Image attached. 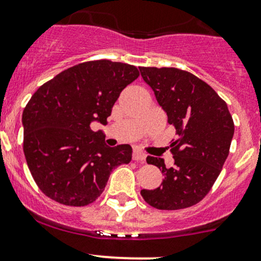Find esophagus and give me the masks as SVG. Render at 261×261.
Wrapping results in <instances>:
<instances>
[{
    "mask_svg": "<svg viewBox=\"0 0 261 261\" xmlns=\"http://www.w3.org/2000/svg\"><path fill=\"white\" fill-rule=\"evenodd\" d=\"M132 158H133V161H136V162L145 163V154L142 153V152H138V150L133 152V155H132Z\"/></svg>",
    "mask_w": 261,
    "mask_h": 261,
    "instance_id": "obj_1",
    "label": "esophagus"
}]
</instances>
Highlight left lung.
<instances>
[{
	"label": "left lung",
	"mask_w": 261,
	"mask_h": 261,
	"mask_svg": "<svg viewBox=\"0 0 261 261\" xmlns=\"http://www.w3.org/2000/svg\"><path fill=\"white\" fill-rule=\"evenodd\" d=\"M156 100L175 128L170 144L174 167L163 159L147 156L164 179L153 190L142 189L143 199L161 210L195 205L205 198L229 155L234 122L225 100L208 83L190 72L173 67H139Z\"/></svg>",
	"instance_id": "left-lung-1"
}]
</instances>
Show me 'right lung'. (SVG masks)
Instances as JSON below:
<instances>
[{
	"label": "right lung",
	"instance_id": "1",
	"mask_svg": "<svg viewBox=\"0 0 261 261\" xmlns=\"http://www.w3.org/2000/svg\"><path fill=\"white\" fill-rule=\"evenodd\" d=\"M138 77L132 64L88 61L64 69L31 97L22 114L23 153L44 195L63 205H88L112 170L129 163L130 145L108 147L91 123L106 124L120 92Z\"/></svg>",
	"mask_w": 261,
	"mask_h": 261
}]
</instances>
